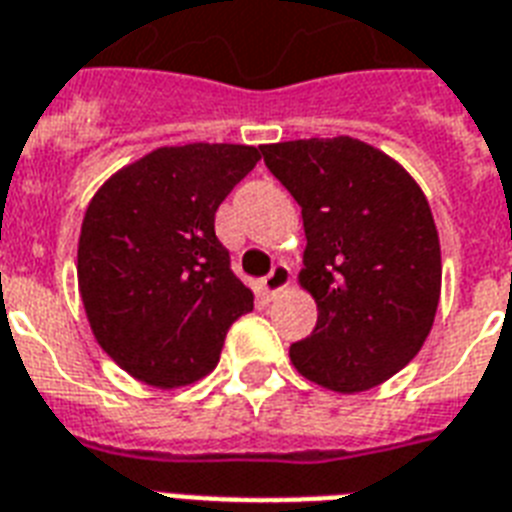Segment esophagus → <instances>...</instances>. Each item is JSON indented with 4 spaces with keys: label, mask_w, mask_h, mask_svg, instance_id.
Returning <instances> with one entry per match:
<instances>
[{
    "label": "esophagus",
    "mask_w": 512,
    "mask_h": 512,
    "mask_svg": "<svg viewBox=\"0 0 512 512\" xmlns=\"http://www.w3.org/2000/svg\"><path fill=\"white\" fill-rule=\"evenodd\" d=\"M287 284H290V268L284 263H276L271 268V273L260 282V290H263L265 298H273V295H279Z\"/></svg>",
    "instance_id": "esophagus-1"
}]
</instances>
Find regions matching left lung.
I'll use <instances>...</instances> for the list:
<instances>
[{
    "label": "left lung",
    "instance_id": "8db88e82",
    "mask_svg": "<svg viewBox=\"0 0 512 512\" xmlns=\"http://www.w3.org/2000/svg\"><path fill=\"white\" fill-rule=\"evenodd\" d=\"M306 228L300 284L317 327L292 343L295 368L335 392H362L419 354L440 298V244L419 185L376 147L298 139L260 147Z\"/></svg>",
    "mask_w": 512,
    "mask_h": 512
}]
</instances>
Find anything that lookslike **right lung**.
<instances>
[{
  "label": "right lung",
  "mask_w": 512,
  "mask_h": 512,
  "mask_svg": "<svg viewBox=\"0 0 512 512\" xmlns=\"http://www.w3.org/2000/svg\"><path fill=\"white\" fill-rule=\"evenodd\" d=\"M257 161L247 144L161 147L93 195L77 249L80 295L101 349L139 381L206 376L230 325L255 306L214 214Z\"/></svg>",
  "instance_id": "obj_1"
}]
</instances>
